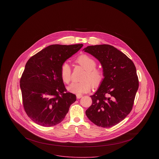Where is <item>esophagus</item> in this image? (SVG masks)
Returning <instances> with one entry per match:
<instances>
[{
  "mask_svg": "<svg viewBox=\"0 0 159 159\" xmlns=\"http://www.w3.org/2000/svg\"><path fill=\"white\" fill-rule=\"evenodd\" d=\"M76 95L77 98H81L83 97V95L81 93H77Z\"/></svg>",
  "mask_w": 159,
  "mask_h": 159,
  "instance_id": "1",
  "label": "esophagus"
}]
</instances>
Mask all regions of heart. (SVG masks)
Returning <instances> with one entry per match:
<instances>
[{"instance_id": "heart-1", "label": "heart", "mask_w": 159, "mask_h": 159, "mask_svg": "<svg viewBox=\"0 0 159 159\" xmlns=\"http://www.w3.org/2000/svg\"><path fill=\"white\" fill-rule=\"evenodd\" d=\"M76 63L85 69L80 82L72 83L68 88L73 93H86L90 91L93 86L94 88L99 86L105 78V71L102 68H97L96 61L86 54H82L77 57ZM61 76L62 81L68 84L72 78L71 68L68 63L64 62L61 67Z\"/></svg>"}]
</instances>
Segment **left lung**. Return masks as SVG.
Here are the masks:
<instances>
[{
	"label": "left lung",
	"mask_w": 159,
	"mask_h": 159,
	"mask_svg": "<svg viewBox=\"0 0 159 159\" xmlns=\"http://www.w3.org/2000/svg\"><path fill=\"white\" fill-rule=\"evenodd\" d=\"M84 50L100 61L105 71L104 80L91 95L92 103L86 114L96 125L111 127L132 110L139 86L136 67L130 59L113 46H89Z\"/></svg>",
	"instance_id": "obj_1"
}]
</instances>
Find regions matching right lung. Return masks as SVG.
<instances>
[{"label":"right lung","mask_w":159,"mask_h":159,"mask_svg":"<svg viewBox=\"0 0 159 159\" xmlns=\"http://www.w3.org/2000/svg\"><path fill=\"white\" fill-rule=\"evenodd\" d=\"M83 46H48L27 62L20 88L25 112L35 123L43 127L59 124L76 101V95L64 86L61 67Z\"/></svg>","instance_id":"add662e5"}]
</instances>
